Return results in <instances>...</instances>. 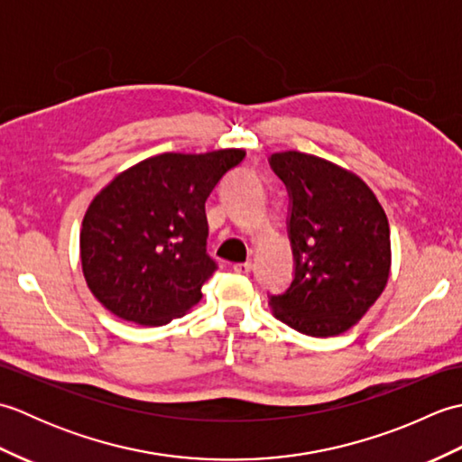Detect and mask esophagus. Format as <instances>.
<instances>
[{
    "label": "esophagus",
    "instance_id": "1",
    "mask_svg": "<svg viewBox=\"0 0 462 462\" xmlns=\"http://www.w3.org/2000/svg\"><path fill=\"white\" fill-rule=\"evenodd\" d=\"M252 266H254V263L248 260V262H238V263H234L232 270L236 272V273H248V272H252Z\"/></svg>",
    "mask_w": 462,
    "mask_h": 462
}]
</instances>
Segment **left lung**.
Here are the masks:
<instances>
[{
    "instance_id": "1",
    "label": "left lung",
    "mask_w": 462,
    "mask_h": 462,
    "mask_svg": "<svg viewBox=\"0 0 462 462\" xmlns=\"http://www.w3.org/2000/svg\"><path fill=\"white\" fill-rule=\"evenodd\" d=\"M290 196V288L270 296L273 316L311 337L339 336L365 316L391 268L389 222L359 176L319 156H270Z\"/></svg>"
}]
</instances>
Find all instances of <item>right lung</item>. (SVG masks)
Wrapping results in <instances>:
<instances>
[{
  "instance_id": "obj_1",
  "label": "right lung",
  "mask_w": 462,
  "mask_h": 462,
  "mask_svg": "<svg viewBox=\"0 0 462 462\" xmlns=\"http://www.w3.org/2000/svg\"><path fill=\"white\" fill-rule=\"evenodd\" d=\"M240 149L164 152L131 166L87 210L81 263L87 286L116 318L164 326L199 303L218 268L208 252L204 204Z\"/></svg>"
}]
</instances>
